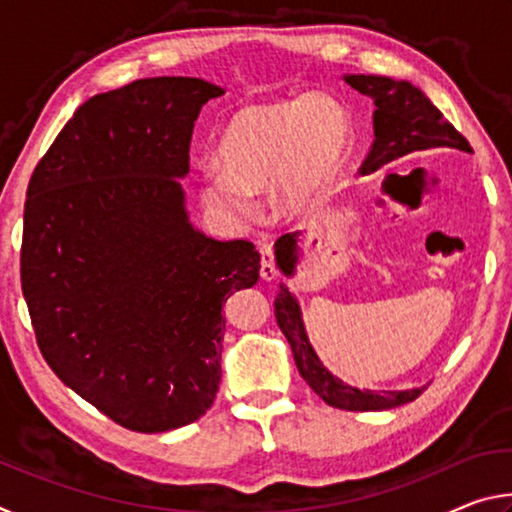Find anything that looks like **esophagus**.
I'll return each mask as SVG.
<instances>
[{"mask_svg": "<svg viewBox=\"0 0 512 512\" xmlns=\"http://www.w3.org/2000/svg\"><path fill=\"white\" fill-rule=\"evenodd\" d=\"M259 253H262V268H259V275H262L264 282H273L277 277V268L273 262V248L271 246H259Z\"/></svg>", "mask_w": 512, "mask_h": 512, "instance_id": "1", "label": "esophagus"}]
</instances>
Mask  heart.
<instances>
[{"label":"heart","instance_id":"1","mask_svg":"<svg viewBox=\"0 0 512 512\" xmlns=\"http://www.w3.org/2000/svg\"><path fill=\"white\" fill-rule=\"evenodd\" d=\"M350 149V115L334 99L246 108L221 131L219 169L201 173V194L214 210L244 219L253 212V194L273 185L277 210L296 216L329 194Z\"/></svg>","mask_w":512,"mask_h":512}]
</instances>
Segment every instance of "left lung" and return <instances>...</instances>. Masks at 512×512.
Returning <instances> with one entry per match:
<instances>
[{
    "label": "left lung",
    "instance_id": "left-lung-1",
    "mask_svg": "<svg viewBox=\"0 0 512 512\" xmlns=\"http://www.w3.org/2000/svg\"><path fill=\"white\" fill-rule=\"evenodd\" d=\"M343 81L375 103V112H372L375 142L361 167L363 176L411 153H472L470 142L449 124L427 94L409 81H395L375 74H343ZM300 237V232H289L275 241V264L287 277L296 275L300 264ZM275 318L291 345L293 361H296L302 379L329 406L343 411H381L413 402L424 391L422 386L409 388V391L377 393L350 386L334 377L318 359L316 350L311 348L300 302L284 282H280V293L275 298Z\"/></svg>",
    "mask_w": 512,
    "mask_h": 512
}]
</instances>
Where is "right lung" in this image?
<instances>
[{
	"label": "right lung",
	"instance_id": "obj_1",
	"mask_svg": "<svg viewBox=\"0 0 512 512\" xmlns=\"http://www.w3.org/2000/svg\"><path fill=\"white\" fill-rule=\"evenodd\" d=\"M219 85L142 79L83 103L29 180L22 293L49 368L121 427L160 433L210 409L223 305L259 280L246 239L189 221L194 121Z\"/></svg>",
	"mask_w": 512,
	"mask_h": 512
}]
</instances>
